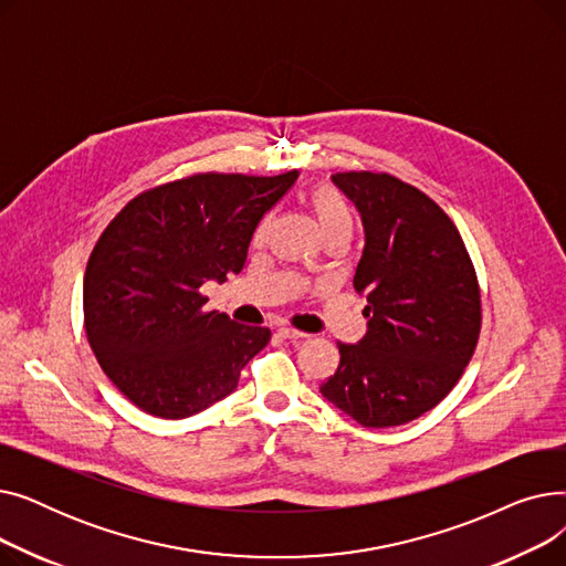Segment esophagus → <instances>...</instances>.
<instances>
[{"label": "esophagus", "mask_w": 566, "mask_h": 566, "mask_svg": "<svg viewBox=\"0 0 566 566\" xmlns=\"http://www.w3.org/2000/svg\"><path fill=\"white\" fill-rule=\"evenodd\" d=\"M277 335L284 337V339H291V342H298V339H305V337H307V333L295 331V328H291V325H282V328L277 331Z\"/></svg>", "instance_id": "34e87169"}]
</instances>
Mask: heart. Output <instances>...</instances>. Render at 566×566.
<instances>
[{"mask_svg":"<svg viewBox=\"0 0 566 566\" xmlns=\"http://www.w3.org/2000/svg\"><path fill=\"white\" fill-rule=\"evenodd\" d=\"M310 206L316 216V222L321 227L323 233H328L333 229H348L353 231V211L348 201L342 197V192H337L331 186H318L312 190L310 195ZM265 229V222L259 227L256 238H261Z\"/></svg>","mask_w":566,"mask_h":566,"instance_id":"obj_1","label":"heart"}]
</instances>
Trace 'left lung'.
Listing matches in <instances>:
<instances>
[{"label": "left lung", "instance_id": "8db88e82", "mask_svg": "<svg viewBox=\"0 0 566 566\" xmlns=\"http://www.w3.org/2000/svg\"><path fill=\"white\" fill-rule=\"evenodd\" d=\"M358 206L365 250L353 286L369 331L337 344L339 367L321 395L369 429L418 420L452 392L482 331V293L450 216L392 174L337 171Z\"/></svg>", "mask_w": 566, "mask_h": 566}]
</instances>
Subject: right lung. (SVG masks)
<instances>
[{
	"label": "right lung",
	"mask_w": 566,
	"mask_h": 566,
	"mask_svg": "<svg viewBox=\"0 0 566 566\" xmlns=\"http://www.w3.org/2000/svg\"><path fill=\"white\" fill-rule=\"evenodd\" d=\"M280 176L206 171L148 188L105 227L84 273V331L105 376L139 410L181 420L231 395L271 331L208 312L201 286L241 273Z\"/></svg>",
	"instance_id": "obj_1"
}]
</instances>
